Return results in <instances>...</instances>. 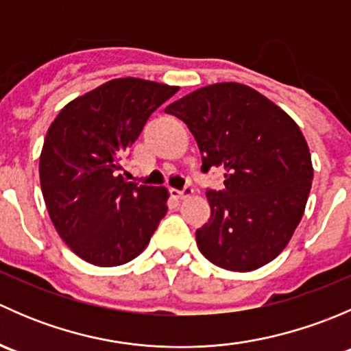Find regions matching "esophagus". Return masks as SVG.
I'll return each mask as SVG.
<instances>
[{
    "label": "esophagus",
    "instance_id": "obj_1",
    "mask_svg": "<svg viewBox=\"0 0 351 351\" xmlns=\"http://www.w3.org/2000/svg\"><path fill=\"white\" fill-rule=\"evenodd\" d=\"M171 195H175L176 198H189L193 195V189L192 186H185L183 190H171Z\"/></svg>",
    "mask_w": 351,
    "mask_h": 351
}]
</instances>
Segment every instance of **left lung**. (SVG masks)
<instances>
[{"instance_id":"left-lung-1","label":"left lung","mask_w":351,"mask_h":351,"mask_svg":"<svg viewBox=\"0 0 351 351\" xmlns=\"http://www.w3.org/2000/svg\"><path fill=\"white\" fill-rule=\"evenodd\" d=\"M166 113L189 125L202 171L224 169V189L207 190L210 219L195 238L210 263L251 271L289 244L304 215L313 161L292 117L253 88L215 83L173 101Z\"/></svg>"}]
</instances>
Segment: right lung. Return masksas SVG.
Wrapping results in <instances>:
<instances>
[{"mask_svg": "<svg viewBox=\"0 0 351 351\" xmlns=\"http://www.w3.org/2000/svg\"><path fill=\"white\" fill-rule=\"evenodd\" d=\"M178 86L117 77L74 98L51 123L38 173L62 241L95 267L139 256L168 210V190L127 182L122 156Z\"/></svg>", "mask_w": 351, "mask_h": 351, "instance_id": "obj_1", "label": "right lung"}]
</instances>
